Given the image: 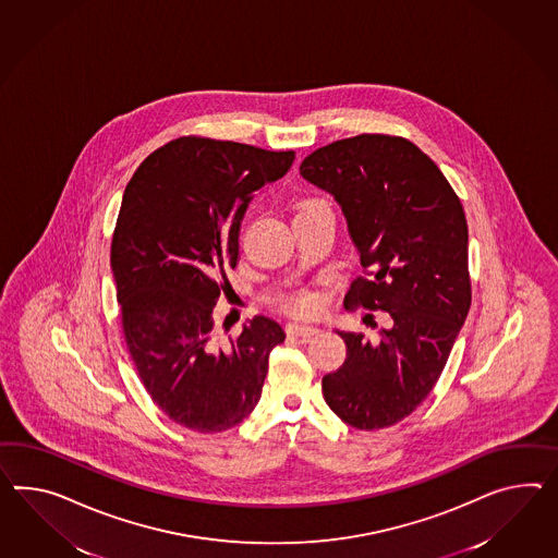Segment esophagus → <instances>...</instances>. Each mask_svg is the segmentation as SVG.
Here are the masks:
<instances>
[{
    "label": "esophagus",
    "instance_id": "1",
    "mask_svg": "<svg viewBox=\"0 0 558 558\" xmlns=\"http://www.w3.org/2000/svg\"><path fill=\"white\" fill-rule=\"evenodd\" d=\"M317 331H319V329L314 328V326H300V324H289V326H287V333L300 336L301 340H310Z\"/></svg>",
    "mask_w": 558,
    "mask_h": 558
}]
</instances>
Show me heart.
I'll return each instance as SVG.
<instances>
[{
  "instance_id": "obj_1",
  "label": "heart",
  "mask_w": 558,
  "mask_h": 558,
  "mask_svg": "<svg viewBox=\"0 0 558 558\" xmlns=\"http://www.w3.org/2000/svg\"><path fill=\"white\" fill-rule=\"evenodd\" d=\"M315 202L322 201H305L301 204L300 208L315 204ZM279 307H281L283 312H287V314L312 315L315 314L317 307H319V298L315 295L314 291H310V289H298V291H291V293L281 295V298H279Z\"/></svg>"
}]
</instances>
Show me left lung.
<instances>
[{
	"label": "left lung",
	"mask_w": 558,
	"mask_h": 558,
	"mask_svg": "<svg viewBox=\"0 0 558 558\" xmlns=\"http://www.w3.org/2000/svg\"><path fill=\"white\" fill-rule=\"evenodd\" d=\"M301 175L333 194L364 275L345 305L385 312L376 340L338 331L345 362L322 380L343 423L397 425L429 397L472 305L468 220L437 163L399 135L362 133L324 145ZM364 324L378 328L374 315Z\"/></svg>",
	"instance_id": "8db88e82"
}]
</instances>
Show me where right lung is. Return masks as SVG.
<instances>
[{
	"mask_svg": "<svg viewBox=\"0 0 558 558\" xmlns=\"http://www.w3.org/2000/svg\"><path fill=\"white\" fill-rule=\"evenodd\" d=\"M295 151L187 135L156 149L129 180L111 243L129 356L168 418L222 433L253 413L269 354L286 333L255 315L220 342L215 305L236 267L251 194L286 175Z\"/></svg>",
	"mask_w": 558,
	"mask_h": 558,
	"instance_id": "right-lung-1",
	"label": "right lung"
}]
</instances>
